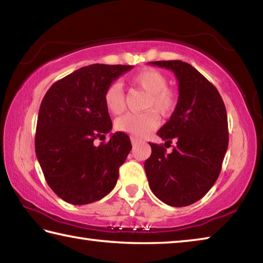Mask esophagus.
Listing matches in <instances>:
<instances>
[{
  "label": "esophagus",
  "instance_id": "34e87169",
  "mask_svg": "<svg viewBox=\"0 0 263 263\" xmlns=\"http://www.w3.org/2000/svg\"><path fill=\"white\" fill-rule=\"evenodd\" d=\"M142 140L141 139H139V138H137V137H131V142H132V145L133 146H136L138 142H141Z\"/></svg>",
  "mask_w": 263,
  "mask_h": 263
}]
</instances>
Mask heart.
I'll return each mask as SVG.
<instances>
[{"mask_svg":"<svg viewBox=\"0 0 263 263\" xmlns=\"http://www.w3.org/2000/svg\"><path fill=\"white\" fill-rule=\"evenodd\" d=\"M132 83L148 94L142 114H126L116 119L115 127L118 131L132 136H145L157 128L159 116L172 115L177 105L179 95L175 89L168 87V78L161 70L145 68L132 77ZM104 103L111 114L118 115L125 109V92L121 82H111L104 91Z\"/></svg>","mask_w":263,"mask_h":263,"instance_id":"heart-1","label":"heart"}]
</instances>
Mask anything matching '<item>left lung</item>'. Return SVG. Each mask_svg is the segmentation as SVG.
I'll list each match as a JSON object with an SVG mask.
<instances>
[{
	"mask_svg": "<svg viewBox=\"0 0 263 263\" xmlns=\"http://www.w3.org/2000/svg\"><path fill=\"white\" fill-rule=\"evenodd\" d=\"M174 72L179 101L172 117L158 131L163 145L148 142L152 154L145 172L153 194L171 206L201 199L220 174L229 146L228 114L219 91L193 66L181 60L152 61ZM172 141L171 154L165 147Z\"/></svg>",
	"mask_w": 263,
	"mask_h": 263,
	"instance_id": "left-lung-1",
	"label": "left lung"
}]
</instances>
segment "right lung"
<instances>
[{"label":"right lung","mask_w":263,"mask_h":263,"mask_svg":"<svg viewBox=\"0 0 263 263\" xmlns=\"http://www.w3.org/2000/svg\"><path fill=\"white\" fill-rule=\"evenodd\" d=\"M132 66L94 64L54 82L39 108L34 147L45 180L65 202L82 205L100 201L115 188L119 167L132 148L130 138L116 132L102 140L112 123L104 91Z\"/></svg>","instance_id":"right-lung-1"}]
</instances>
